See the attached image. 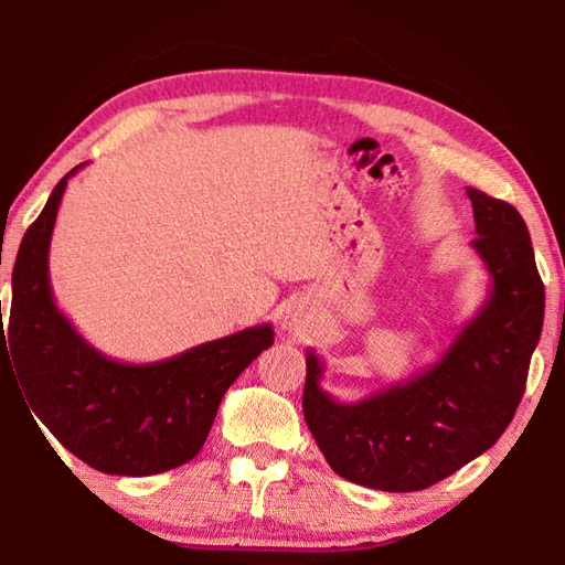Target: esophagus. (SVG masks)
<instances>
[{
  "label": "esophagus",
  "instance_id": "obj_1",
  "mask_svg": "<svg viewBox=\"0 0 565 565\" xmlns=\"http://www.w3.org/2000/svg\"><path fill=\"white\" fill-rule=\"evenodd\" d=\"M281 329L294 333H306L313 329V311L309 301L291 299L281 306Z\"/></svg>",
  "mask_w": 565,
  "mask_h": 565
}]
</instances>
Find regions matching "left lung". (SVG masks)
Wrapping results in <instances>:
<instances>
[{
  "mask_svg": "<svg viewBox=\"0 0 565 565\" xmlns=\"http://www.w3.org/2000/svg\"><path fill=\"white\" fill-rule=\"evenodd\" d=\"M466 194L478 234L471 246L491 289L434 366L341 404L321 388L323 361L306 353V426L351 483L388 493L428 489L489 451L521 404L546 309L529 226L501 199Z\"/></svg>",
  "mask_w": 565,
  "mask_h": 565,
  "instance_id": "8db88e82",
  "label": "left lung"
}]
</instances>
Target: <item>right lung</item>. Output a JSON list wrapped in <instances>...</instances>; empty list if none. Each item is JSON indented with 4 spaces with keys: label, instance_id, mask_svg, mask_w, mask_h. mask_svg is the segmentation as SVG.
<instances>
[{
    "label": "right lung",
    "instance_id": "add662e5",
    "mask_svg": "<svg viewBox=\"0 0 565 565\" xmlns=\"http://www.w3.org/2000/svg\"><path fill=\"white\" fill-rule=\"evenodd\" d=\"M82 167L62 177L19 244L0 359L7 353L14 363L36 418L66 451L102 473H164L199 454L226 388L271 347L274 329L262 323L154 363H121L84 341L56 309L50 284L56 212Z\"/></svg>",
    "mask_w": 565,
    "mask_h": 565
}]
</instances>
